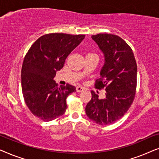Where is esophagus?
Wrapping results in <instances>:
<instances>
[{"instance_id": "esophagus-1", "label": "esophagus", "mask_w": 159, "mask_h": 159, "mask_svg": "<svg viewBox=\"0 0 159 159\" xmlns=\"http://www.w3.org/2000/svg\"><path fill=\"white\" fill-rule=\"evenodd\" d=\"M76 90H77V93H80V92H82V91L84 90V88H82L81 86H77V88H76Z\"/></svg>"}]
</instances>
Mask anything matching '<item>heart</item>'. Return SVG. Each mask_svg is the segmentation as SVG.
Instances as JSON below:
<instances>
[{"mask_svg":"<svg viewBox=\"0 0 159 159\" xmlns=\"http://www.w3.org/2000/svg\"><path fill=\"white\" fill-rule=\"evenodd\" d=\"M90 54H92V53H90ZM88 55H89V54H88Z\"/></svg>","mask_w":159,"mask_h":159,"instance_id":"1","label":"heart"}]
</instances>
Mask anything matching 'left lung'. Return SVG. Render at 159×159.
Segmentation results:
<instances>
[{
    "label": "left lung",
    "instance_id": "left-lung-1",
    "mask_svg": "<svg viewBox=\"0 0 159 159\" xmlns=\"http://www.w3.org/2000/svg\"><path fill=\"white\" fill-rule=\"evenodd\" d=\"M105 57L101 78L95 88H105L106 97L91 91L92 98L85 112L88 118L100 125H108L120 119L133 103L137 88V64L132 50L120 37L112 34L92 36Z\"/></svg>",
    "mask_w": 159,
    "mask_h": 159
}]
</instances>
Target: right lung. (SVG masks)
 Instances as JSON below:
<instances>
[{
  "mask_svg": "<svg viewBox=\"0 0 159 159\" xmlns=\"http://www.w3.org/2000/svg\"><path fill=\"white\" fill-rule=\"evenodd\" d=\"M84 37L64 33L44 34L26 54L21 75L23 97L32 114L41 120H54L66 111V98L76 88L69 84L58 87L53 78Z\"/></svg>",
  "mask_w": 159,
  "mask_h": 159,
  "instance_id": "right-lung-1",
  "label": "right lung"
}]
</instances>
